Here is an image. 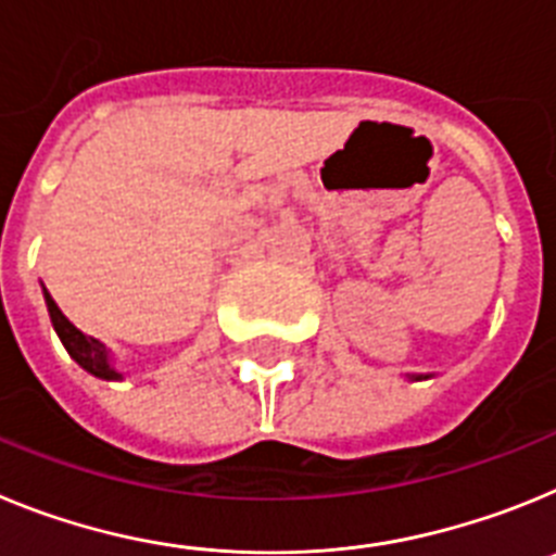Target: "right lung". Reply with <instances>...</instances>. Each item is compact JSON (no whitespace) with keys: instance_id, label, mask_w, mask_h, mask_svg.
Here are the masks:
<instances>
[{"instance_id":"right-lung-1","label":"right lung","mask_w":556,"mask_h":556,"mask_svg":"<svg viewBox=\"0 0 556 556\" xmlns=\"http://www.w3.org/2000/svg\"><path fill=\"white\" fill-rule=\"evenodd\" d=\"M43 298H47V308H49V317H52V326H55L58 337H61V342H63V348L68 351V356L75 358L80 367H86L88 372H94V376L119 378V372L108 365L105 345H102V342H97L94 337H86L83 331H77V328L66 320V314L58 308V303L52 301V294H49L47 289H43Z\"/></svg>"}]
</instances>
